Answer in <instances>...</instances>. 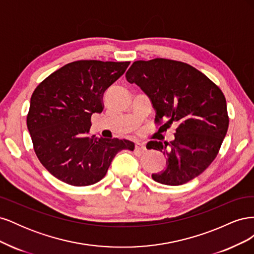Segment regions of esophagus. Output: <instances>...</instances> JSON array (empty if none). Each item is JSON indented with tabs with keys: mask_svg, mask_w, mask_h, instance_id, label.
Listing matches in <instances>:
<instances>
[{
	"mask_svg": "<svg viewBox=\"0 0 254 254\" xmlns=\"http://www.w3.org/2000/svg\"><path fill=\"white\" fill-rule=\"evenodd\" d=\"M135 149L136 150H140V151H144V150H146V147H145V145L143 143L136 142L135 143Z\"/></svg>",
	"mask_w": 254,
	"mask_h": 254,
	"instance_id": "obj_1",
	"label": "esophagus"
}]
</instances>
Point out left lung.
I'll return each instance as SVG.
<instances>
[{"label":"left lung","mask_w":254,"mask_h":254,"mask_svg":"<svg viewBox=\"0 0 254 254\" xmlns=\"http://www.w3.org/2000/svg\"><path fill=\"white\" fill-rule=\"evenodd\" d=\"M126 79L148 96L156 122L165 121L161 127L178 125L171 143H148L149 149L166 157L165 170L152 174V179L181 186L204 172L228 131L227 103L221 90L197 68L163 58L134 61Z\"/></svg>","instance_id":"8db88e82"}]
</instances>
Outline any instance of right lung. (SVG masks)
<instances>
[{
  "label": "right lung",
  "mask_w": 254,
  "mask_h": 254,
  "mask_svg": "<svg viewBox=\"0 0 254 254\" xmlns=\"http://www.w3.org/2000/svg\"><path fill=\"white\" fill-rule=\"evenodd\" d=\"M130 63L79 60L52 73L30 98L27 128L41 164L74 187L102 180L117 153L134 149L128 140L90 135L91 117L104 109V92Z\"/></svg>",
  "instance_id": "add662e5"
}]
</instances>
